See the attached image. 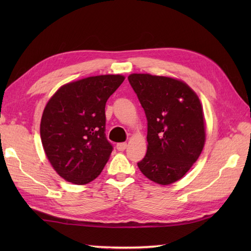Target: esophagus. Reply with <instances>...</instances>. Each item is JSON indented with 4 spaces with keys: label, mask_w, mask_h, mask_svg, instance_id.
Listing matches in <instances>:
<instances>
[{
    "label": "esophagus",
    "mask_w": 251,
    "mask_h": 251,
    "mask_svg": "<svg viewBox=\"0 0 251 251\" xmlns=\"http://www.w3.org/2000/svg\"><path fill=\"white\" fill-rule=\"evenodd\" d=\"M126 148H127V143L126 142H120V143H117V145H116V149L119 151H124Z\"/></svg>",
    "instance_id": "esophagus-1"
}]
</instances>
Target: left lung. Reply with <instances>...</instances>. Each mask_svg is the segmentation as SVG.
I'll return each mask as SVG.
<instances>
[{"mask_svg":"<svg viewBox=\"0 0 251 251\" xmlns=\"http://www.w3.org/2000/svg\"><path fill=\"white\" fill-rule=\"evenodd\" d=\"M129 84L148 121V151L138 167L167 185L189 172L205 145V123L197 95L185 83L151 74H130Z\"/></svg>","mask_w":251,"mask_h":251,"instance_id":"8db88e82","label":"left lung"}]
</instances>
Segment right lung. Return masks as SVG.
Instances as JSON below:
<instances>
[{
  "mask_svg": "<svg viewBox=\"0 0 251 251\" xmlns=\"http://www.w3.org/2000/svg\"><path fill=\"white\" fill-rule=\"evenodd\" d=\"M123 75L90 76L63 85L47 102L41 139L57 174L86 184L102 172L113 150L105 137V103Z\"/></svg>",
  "mask_w": 251,
  "mask_h": 251,
  "instance_id": "1",
  "label": "right lung"
}]
</instances>
